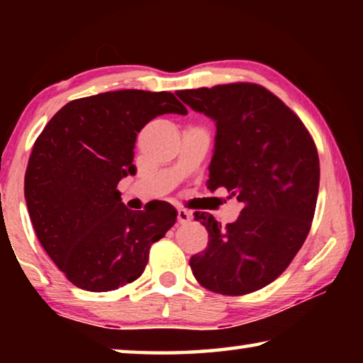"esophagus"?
I'll return each instance as SVG.
<instances>
[{"label": "esophagus", "instance_id": "obj_1", "mask_svg": "<svg viewBox=\"0 0 363 363\" xmlns=\"http://www.w3.org/2000/svg\"><path fill=\"white\" fill-rule=\"evenodd\" d=\"M190 219H192V213L184 210V208L177 210V220H179V224H189Z\"/></svg>", "mask_w": 363, "mask_h": 363}]
</instances>
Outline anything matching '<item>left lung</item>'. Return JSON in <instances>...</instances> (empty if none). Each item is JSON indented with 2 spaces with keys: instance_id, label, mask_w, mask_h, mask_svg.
I'll return each mask as SVG.
<instances>
[{
  "instance_id": "8db88e82",
  "label": "left lung",
  "mask_w": 363,
  "mask_h": 363,
  "mask_svg": "<svg viewBox=\"0 0 363 363\" xmlns=\"http://www.w3.org/2000/svg\"><path fill=\"white\" fill-rule=\"evenodd\" d=\"M179 99L216 121L208 189H227L242 203L225 227L195 211L208 247L190 257L206 290L243 296L267 286L290 266L314 219L320 163L304 123L256 83L184 89Z\"/></svg>"
}]
</instances>
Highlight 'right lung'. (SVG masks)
Instances as JSON below:
<instances>
[{
    "instance_id": "add662e5",
    "label": "right lung",
    "mask_w": 363,
    "mask_h": 363,
    "mask_svg": "<svg viewBox=\"0 0 363 363\" xmlns=\"http://www.w3.org/2000/svg\"><path fill=\"white\" fill-rule=\"evenodd\" d=\"M163 113L187 108L167 91H110L65 104L35 140L23 182L30 219L48 256L82 290L133 284L176 223L167 201L131 211L116 189L136 173L138 133Z\"/></svg>"
}]
</instances>
